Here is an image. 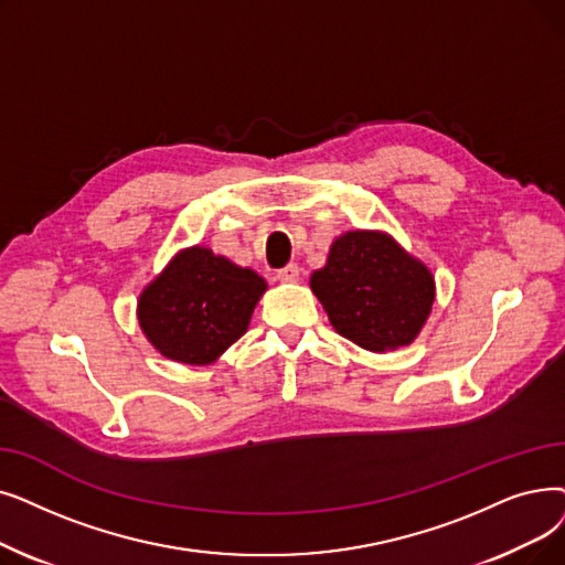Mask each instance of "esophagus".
<instances>
[{"instance_id":"1","label":"esophagus","mask_w":565,"mask_h":565,"mask_svg":"<svg viewBox=\"0 0 565 565\" xmlns=\"http://www.w3.org/2000/svg\"><path fill=\"white\" fill-rule=\"evenodd\" d=\"M277 279H279L281 284H292V281H298V279H300V267H298L296 263H290V265L281 267L279 273H277Z\"/></svg>"}]
</instances>
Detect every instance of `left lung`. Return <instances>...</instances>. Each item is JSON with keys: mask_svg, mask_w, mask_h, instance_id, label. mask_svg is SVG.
I'll return each instance as SVG.
<instances>
[{"mask_svg": "<svg viewBox=\"0 0 565 565\" xmlns=\"http://www.w3.org/2000/svg\"><path fill=\"white\" fill-rule=\"evenodd\" d=\"M309 286L332 328L372 353L413 343L436 300L431 269L385 231L334 237Z\"/></svg>", "mask_w": 565, "mask_h": 565, "instance_id": "8db88e82", "label": "left lung"}]
</instances>
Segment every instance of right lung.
Masks as SVG:
<instances>
[{"mask_svg":"<svg viewBox=\"0 0 565 565\" xmlns=\"http://www.w3.org/2000/svg\"><path fill=\"white\" fill-rule=\"evenodd\" d=\"M267 284L203 244L180 249L138 296V326L168 360L207 366L247 332Z\"/></svg>","mask_w":565,"mask_h":565,"instance_id":"1","label":"right lung"}]
</instances>
